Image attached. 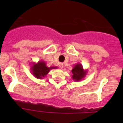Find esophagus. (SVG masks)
Returning a JSON list of instances; mask_svg holds the SVG:
<instances>
[{"instance_id": "obj_1", "label": "esophagus", "mask_w": 123, "mask_h": 123, "mask_svg": "<svg viewBox=\"0 0 123 123\" xmlns=\"http://www.w3.org/2000/svg\"><path fill=\"white\" fill-rule=\"evenodd\" d=\"M59 67H60V68H61V69H62L63 67V63H60Z\"/></svg>"}]
</instances>
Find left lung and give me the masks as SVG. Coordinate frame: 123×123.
Returning <instances> with one entry per match:
<instances>
[{"mask_svg":"<svg viewBox=\"0 0 123 123\" xmlns=\"http://www.w3.org/2000/svg\"><path fill=\"white\" fill-rule=\"evenodd\" d=\"M73 73L72 78L74 81H80L82 78L85 76L86 71H84L82 69L81 64H76L71 71Z\"/></svg>","mask_w":123,"mask_h":123,"instance_id":"left-lung-1","label":"left lung"}]
</instances>
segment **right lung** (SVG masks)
I'll return each instance as SVG.
<instances>
[{"instance_id":"add662e5","label":"right lung","mask_w":123,"mask_h":123,"mask_svg":"<svg viewBox=\"0 0 123 123\" xmlns=\"http://www.w3.org/2000/svg\"><path fill=\"white\" fill-rule=\"evenodd\" d=\"M55 68V67L49 68V67H46L45 62L41 61L37 64H34L31 68V70L34 76H36L38 79H42L48 74L50 69Z\"/></svg>"}]
</instances>
